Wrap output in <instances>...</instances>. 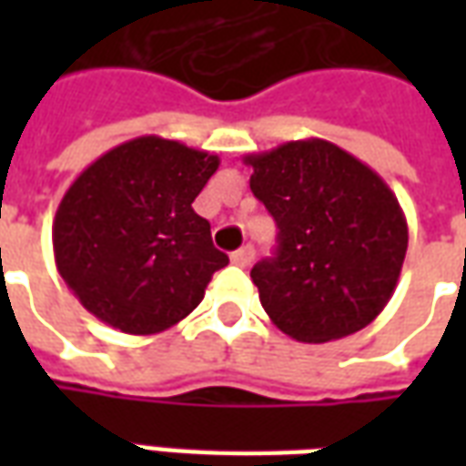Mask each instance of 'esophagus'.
<instances>
[{"instance_id": "obj_1", "label": "esophagus", "mask_w": 466, "mask_h": 466, "mask_svg": "<svg viewBox=\"0 0 466 466\" xmlns=\"http://www.w3.org/2000/svg\"><path fill=\"white\" fill-rule=\"evenodd\" d=\"M232 264H237V267H249L254 259V249L252 247H242V249H237V252H232Z\"/></svg>"}]
</instances>
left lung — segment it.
I'll return each mask as SVG.
<instances>
[{"mask_svg":"<svg viewBox=\"0 0 466 466\" xmlns=\"http://www.w3.org/2000/svg\"><path fill=\"white\" fill-rule=\"evenodd\" d=\"M254 197L279 227L272 259L254 264L264 312L297 342L360 332L400 282L410 229L371 167L327 139L247 154Z\"/></svg>","mask_w":466,"mask_h":466,"instance_id":"left-lung-1","label":"left lung"}]
</instances>
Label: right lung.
Here are the masks:
<instances>
[{"label":"right lung","instance_id":"1","mask_svg":"<svg viewBox=\"0 0 466 466\" xmlns=\"http://www.w3.org/2000/svg\"><path fill=\"white\" fill-rule=\"evenodd\" d=\"M217 154L144 134L66 189L52 224L56 272L86 312L124 334H159L204 299L229 257L192 209Z\"/></svg>","mask_w":466,"mask_h":466}]
</instances>
